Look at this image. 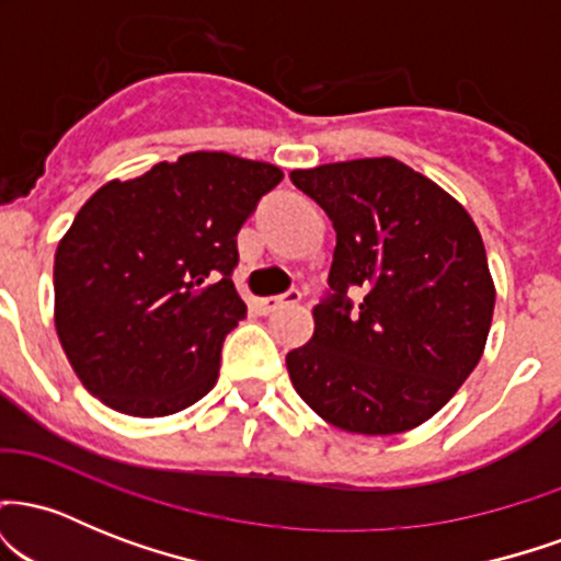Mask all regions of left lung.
Listing matches in <instances>:
<instances>
[{"label":"left lung","mask_w":561,"mask_h":561,"mask_svg":"<svg viewBox=\"0 0 561 561\" xmlns=\"http://www.w3.org/2000/svg\"><path fill=\"white\" fill-rule=\"evenodd\" d=\"M285 179L229 152H186L83 203L55 253V330L81 385L128 416H169L214 390L248 313L237 231Z\"/></svg>","instance_id":"obj_1"}]
</instances>
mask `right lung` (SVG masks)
<instances>
[{
  "label": "right lung",
  "mask_w": 561,
  "mask_h": 561,
  "mask_svg": "<svg viewBox=\"0 0 561 561\" xmlns=\"http://www.w3.org/2000/svg\"><path fill=\"white\" fill-rule=\"evenodd\" d=\"M332 218L330 298L287 353L298 396L345 433L420 427L485 351L495 287L469 214L396 158L289 173Z\"/></svg>",
  "instance_id": "1"
}]
</instances>
